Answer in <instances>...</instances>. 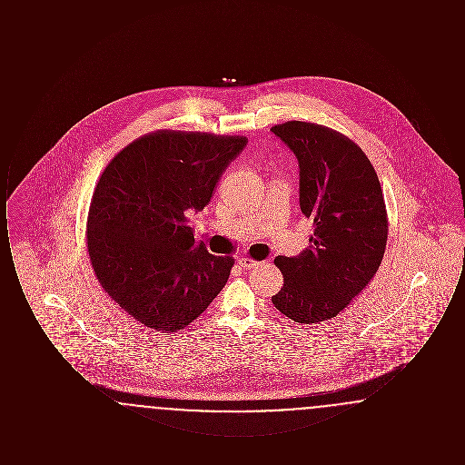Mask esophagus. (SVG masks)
Returning <instances> with one entry per match:
<instances>
[{
  "mask_svg": "<svg viewBox=\"0 0 465 465\" xmlns=\"http://www.w3.org/2000/svg\"><path fill=\"white\" fill-rule=\"evenodd\" d=\"M237 263L242 266L243 270H251V268H256V266L260 265V262H254V260L245 258V256L239 258V260H237Z\"/></svg>",
  "mask_w": 465,
  "mask_h": 465,
  "instance_id": "esophagus-1",
  "label": "esophagus"
}]
</instances>
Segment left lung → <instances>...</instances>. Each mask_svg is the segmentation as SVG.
<instances>
[{
	"mask_svg": "<svg viewBox=\"0 0 465 465\" xmlns=\"http://www.w3.org/2000/svg\"><path fill=\"white\" fill-rule=\"evenodd\" d=\"M298 158L300 207L313 220L309 249L277 256L284 286L272 296L300 324L336 317L375 277L387 245V211L370 158L343 134L309 122L270 129Z\"/></svg>",
	"mask_w": 465,
	"mask_h": 465,
	"instance_id": "1",
	"label": "left lung"
}]
</instances>
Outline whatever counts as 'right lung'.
I'll list each match as a JSON object with an SVG mask.
<instances>
[{"label": "right lung", "mask_w": 465, "mask_h": 465, "mask_svg": "<svg viewBox=\"0 0 465 465\" xmlns=\"http://www.w3.org/2000/svg\"><path fill=\"white\" fill-rule=\"evenodd\" d=\"M241 135L156 131L106 165L90 200L87 243L95 277L141 324L174 332L224 288L232 256L195 242L188 216L213 197Z\"/></svg>", "instance_id": "obj_1"}]
</instances>
